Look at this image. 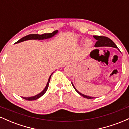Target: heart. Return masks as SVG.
<instances>
[{
    "label": "heart",
    "mask_w": 129,
    "mask_h": 129,
    "mask_svg": "<svg viewBox=\"0 0 129 129\" xmlns=\"http://www.w3.org/2000/svg\"><path fill=\"white\" fill-rule=\"evenodd\" d=\"M91 45H92V42L90 40H87L85 42V46L86 47L89 48V47H91Z\"/></svg>",
    "instance_id": "obj_1"
}]
</instances>
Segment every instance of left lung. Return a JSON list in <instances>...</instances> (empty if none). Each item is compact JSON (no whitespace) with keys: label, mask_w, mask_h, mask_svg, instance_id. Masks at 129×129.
Returning <instances> with one entry per match:
<instances>
[{"label":"left lung","mask_w":129,"mask_h":129,"mask_svg":"<svg viewBox=\"0 0 129 129\" xmlns=\"http://www.w3.org/2000/svg\"><path fill=\"white\" fill-rule=\"evenodd\" d=\"M93 37H94V38L97 40V42H96L94 47H114V48H118V47H117L116 44H115V43H114L110 39H109V38H107V37L103 36H93ZM118 50H119L118 48ZM119 51H120V50H119ZM72 85H73V88H75V90L76 91V92L78 93H79L80 95H81L84 98H87V99L94 98V97L88 96H86V95H85V94H82V93L79 92V91H78V90L76 89V88H75V86H74L73 83H72Z\"/></svg>","instance_id":"1"}]
</instances>
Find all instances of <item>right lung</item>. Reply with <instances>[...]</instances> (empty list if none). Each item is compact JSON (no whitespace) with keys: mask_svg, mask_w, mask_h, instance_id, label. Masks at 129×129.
I'll return each mask as SVG.
<instances>
[{"mask_svg":"<svg viewBox=\"0 0 129 129\" xmlns=\"http://www.w3.org/2000/svg\"><path fill=\"white\" fill-rule=\"evenodd\" d=\"M57 32H58V31L56 30L52 33H44V34H42V35H38V34H31V35H27V36H25V37H23V38H21L20 39H19L18 41H17V42L15 43V44H17V43L23 42V41H27V40H31V39H38V40L42 39V40L44 39H48V38H52L53 36H54V35L57 33ZM52 74L53 73H51V75H50L49 78H48V82H47V85H46V87H45V88H44V90H43L42 92L39 93V94H38L36 96H34L22 97V98L25 99V100H28V101H33V100H37V99H38L39 98L41 97L42 96L44 95V94L45 93L46 91H47V89H48V85H49V82L50 81V78H51V75H52Z\"/></svg>","mask_w":129,"mask_h":129,"instance_id":"1","label":"right lung"}]
</instances>
